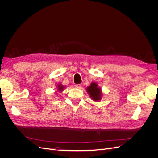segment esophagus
<instances>
[{"label": "esophagus", "mask_w": 158, "mask_h": 158, "mask_svg": "<svg viewBox=\"0 0 158 158\" xmlns=\"http://www.w3.org/2000/svg\"><path fill=\"white\" fill-rule=\"evenodd\" d=\"M81 86H82V85H81V84H76L74 85V87L76 88H77V89H80L81 88Z\"/></svg>", "instance_id": "1"}]
</instances>
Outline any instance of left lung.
Segmentation results:
<instances>
[{
    "label": "left lung",
    "instance_id": "1",
    "mask_svg": "<svg viewBox=\"0 0 158 158\" xmlns=\"http://www.w3.org/2000/svg\"><path fill=\"white\" fill-rule=\"evenodd\" d=\"M86 91L90 98L94 102H99L103 97V92L97 82H92L86 88Z\"/></svg>",
    "mask_w": 158,
    "mask_h": 158
}]
</instances>
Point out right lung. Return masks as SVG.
Wrapping results in <instances>:
<instances>
[{
	"instance_id": "1",
	"label": "right lung",
	"mask_w": 158,
	"mask_h": 158,
	"mask_svg": "<svg viewBox=\"0 0 158 158\" xmlns=\"http://www.w3.org/2000/svg\"><path fill=\"white\" fill-rule=\"evenodd\" d=\"M65 88H66L65 85H63L62 84L59 83L58 84H57V85H56V89L57 90H56V92L55 94H57V92L61 93L64 89Z\"/></svg>"
}]
</instances>
